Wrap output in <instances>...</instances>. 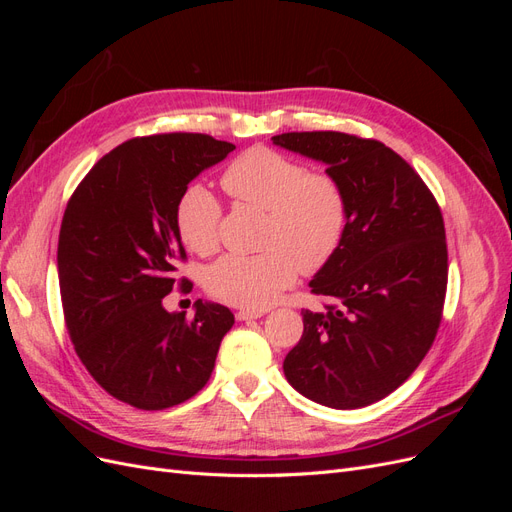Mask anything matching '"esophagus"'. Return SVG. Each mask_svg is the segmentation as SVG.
<instances>
[{"label":"esophagus","instance_id":"obj_1","mask_svg":"<svg viewBox=\"0 0 512 512\" xmlns=\"http://www.w3.org/2000/svg\"><path fill=\"white\" fill-rule=\"evenodd\" d=\"M260 316H265L262 309H239V312L235 314L237 320H254V318H260Z\"/></svg>","mask_w":512,"mask_h":512}]
</instances>
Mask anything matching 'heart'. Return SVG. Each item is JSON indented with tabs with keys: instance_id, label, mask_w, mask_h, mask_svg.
<instances>
[{
	"instance_id": "obj_1",
	"label": "heart",
	"mask_w": 512,
	"mask_h": 512,
	"mask_svg": "<svg viewBox=\"0 0 512 512\" xmlns=\"http://www.w3.org/2000/svg\"><path fill=\"white\" fill-rule=\"evenodd\" d=\"M224 190L267 213L254 256L228 254L207 271V290L230 305L262 309L297 280V269L316 273L337 254L348 228V198L339 181L267 147L245 151L222 177ZM222 209L205 185H192L177 209L183 243L198 254L218 247Z\"/></svg>"
}]
</instances>
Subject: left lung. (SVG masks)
I'll return each instance as SVG.
<instances>
[{
    "label": "left lung",
    "instance_id": "8db88e82",
    "mask_svg": "<svg viewBox=\"0 0 512 512\" xmlns=\"http://www.w3.org/2000/svg\"><path fill=\"white\" fill-rule=\"evenodd\" d=\"M271 141L327 166L348 198L344 241L309 282L339 307L303 309L286 380L320 406H369L410 378L438 333L448 277L440 207L412 166L378 141L344 132Z\"/></svg>",
    "mask_w": 512,
    "mask_h": 512
}]
</instances>
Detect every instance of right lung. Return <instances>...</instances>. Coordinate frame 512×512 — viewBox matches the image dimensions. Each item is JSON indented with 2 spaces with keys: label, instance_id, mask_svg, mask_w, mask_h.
I'll list each match as a JSON object with an SVG mask.
<instances>
[{
  "label": "right lung",
  "instance_id": "right-lung-1",
  "mask_svg": "<svg viewBox=\"0 0 512 512\" xmlns=\"http://www.w3.org/2000/svg\"><path fill=\"white\" fill-rule=\"evenodd\" d=\"M232 149L207 134L132 138L89 170L66 207L57 271L74 350L104 391L134 408L194 397L235 324L220 303L198 299L194 320L162 303L185 258L181 198Z\"/></svg>",
  "mask_w": 512,
  "mask_h": 512
}]
</instances>
